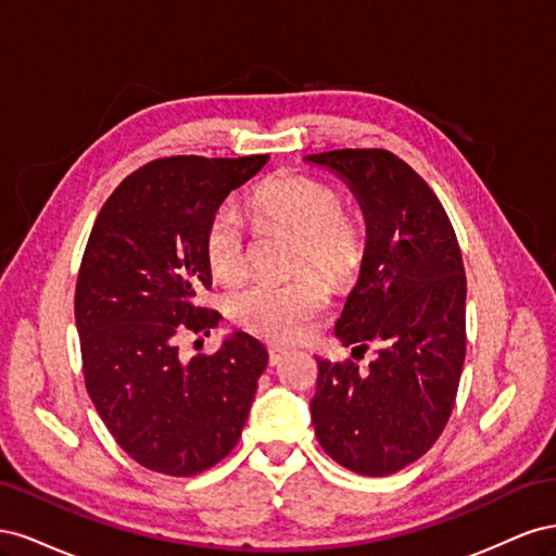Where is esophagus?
I'll list each match as a JSON object with an SVG mask.
<instances>
[{
  "label": "esophagus",
  "instance_id": "esophagus-1",
  "mask_svg": "<svg viewBox=\"0 0 556 556\" xmlns=\"http://www.w3.org/2000/svg\"><path fill=\"white\" fill-rule=\"evenodd\" d=\"M285 355H288V350H282V348H276V345H271L268 348V364L271 366H276Z\"/></svg>",
  "mask_w": 556,
  "mask_h": 556
}]
</instances>
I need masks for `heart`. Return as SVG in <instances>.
<instances>
[{
	"label": "heart",
	"mask_w": 556,
	"mask_h": 556,
	"mask_svg": "<svg viewBox=\"0 0 556 556\" xmlns=\"http://www.w3.org/2000/svg\"><path fill=\"white\" fill-rule=\"evenodd\" d=\"M257 227L288 229L299 237L294 271L288 282L252 280L229 292L227 315L266 341L304 339L329 306V285L306 268L315 266L336 288H348L362 274L368 237L362 217L343 208L339 190L306 174H276L248 197ZM208 271L220 282H237L248 271V241L229 211H217L204 231Z\"/></svg>",
	"instance_id": "1"
}]
</instances>
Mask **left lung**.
<instances>
[{
	"label": "left lung",
	"mask_w": 556,
	"mask_h": 556,
	"mask_svg": "<svg viewBox=\"0 0 556 556\" xmlns=\"http://www.w3.org/2000/svg\"><path fill=\"white\" fill-rule=\"evenodd\" d=\"M306 160L348 182L366 220V260L336 339L352 352L380 343L366 371L352 359H317L315 435L352 473L392 476L439 441L457 399L466 357L459 241L439 197L390 150L345 148Z\"/></svg>",
	"instance_id": "left-lung-1"
}]
</instances>
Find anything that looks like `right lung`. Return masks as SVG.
Segmentation results:
<instances>
[{
	"label": "right lung",
	"mask_w": 556,
	"mask_h": 556,
	"mask_svg": "<svg viewBox=\"0 0 556 556\" xmlns=\"http://www.w3.org/2000/svg\"><path fill=\"white\" fill-rule=\"evenodd\" d=\"M266 160L143 164L106 199L83 252L74 313L88 394L115 443L155 473L188 478L223 462L266 368L264 345L245 331L213 355H178L185 333L208 336L223 317L197 301L211 288V215Z\"/></svg>",
	"instance_id": "1"
}]
</instances>
